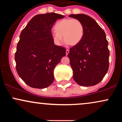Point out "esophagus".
Here are the masks:
<instances>
[{
  "mask_svg": "<svg viewBox=\"0 0 122 122\" xmlns=\"http://www.w3.org/2000/svg\"><path fill=\"white\" fill-rule=\"evenodd\" d=\"M69 53V50H68V49L66 50V55H68V54Z\"/></svg>",
  "mask_w": 122,
  "mask_h": 122,
  "instance_id": "1",
  "label": "esophagus"
}]
</instances>
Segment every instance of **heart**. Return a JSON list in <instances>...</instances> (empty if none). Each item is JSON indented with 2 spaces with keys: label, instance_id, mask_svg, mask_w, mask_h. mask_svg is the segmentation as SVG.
Segmentation results:
<instances>
[{
  "label": "heart",
  "instance_id": "1",
  "mask_svg": "<svg viewBox=\"0 0 122 122\" xmlns=\"http://www.w3.org/2000/svg\"><path fill=\"white\" fill-rule=\"evenodd\" d=\"M55 31L52 34L54 43L60 46L64 40L70 45H76L81 41L84 34V26L77 19L66 18L60 20L54 25Z\"/></svg>",
  "mask_w": 122,
  "mask_h": 122
}]
</instances>
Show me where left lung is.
Instances as JSON below:
<instances>
[{
	"mask_svg": "<svg viewBox=\"0 0 122 122\" xmlns=\"http://www.w3.org/2000/svg\"><path fill=\"white\" fill-rule=\"evenodd\" d=\"M84 26L81 41L70 49L68 57L76 82L84 86L96 85L109 68L110 51L104 31L93 18L85 14H71Z\"/></svg>",
	"mask_w": 122,
	"mask_h": 122,
	"instance_id": "1",
	"label": "left lung"
}]
</instances>
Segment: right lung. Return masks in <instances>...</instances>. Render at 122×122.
<instances>
[{
	"label": "right lung",
	"mask_w": 122,
	"mask_h": 122,
	"mask_svg": "<svg viewBox=\"0 0 122 122\" xmlns=\"http://www.w3.org/2000/svg\"><path fill=\"white\" fill-rule=\"evenodd\" d=\"M64 15L50 12L34 16L23 29L15 54L16 70L26 84L45 88L54 81L53 71L66 49L54 45L51 29Z\"/></svg>",
	"instance_id": "right-lung-1"
}]
</instances>
